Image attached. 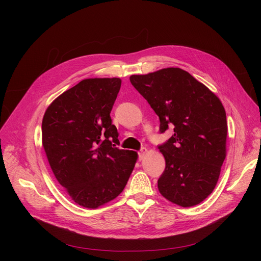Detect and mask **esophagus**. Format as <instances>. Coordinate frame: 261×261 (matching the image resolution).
<instances>
[{
  "label": "esophagus",
  "mask_w": 261,
  "mask_h": 261,
  "mask_svg": "<svg viewBox=\"0 0 261 261\" xmlns=\"http://www.w3.org/2000/svg\"><path fill=\"white\" fill-rule=\"evenodd\" d=\"M147 148H145V147H143L141 148L140 150H139V152H138V156H139V160H143V158L145 156V154L147 153Z\"/></svg>",
  "instance_id": "1"
}]
</instances>
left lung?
<instances>
[{
	"mask_svg": "<svg viewBox=\"0 0 261 261\" xmlns=\"http://www.w3.org/2000/svg\"><path fill=\"white\" fill-rule=\"evenodd\" d=\"M132 85L153 109L160 133L174 134L159 150L165 169L158 179L160 194L181 207L200 203L213 192L226 155L227 124L220 99L177 67L132 75Z\"/></svg>",
	"mask_w": 261,
	"mask_h": 261,
	"instance_id": "obj_1",
	"label": "left lung"
}]
</instances>
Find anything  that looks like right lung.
<instances>
[{
  "mask_svg": "<svg viewBox=\"0 0 261 261\" xmlns=\"http://www.w3.org/2000/svg\"><path fill=\"white\" fill-rule=\"evenodd\" d=\"M120 78H88L46 109L42 145L55 178L77 204L94 209L120 195L137 152L117 148L111 110Z\"/></svg>",
  "mask_w": 261,
  "mask_h": 261,
  "instance_id": "obj_1",
  "label": "right lung"
}]
</instances>
